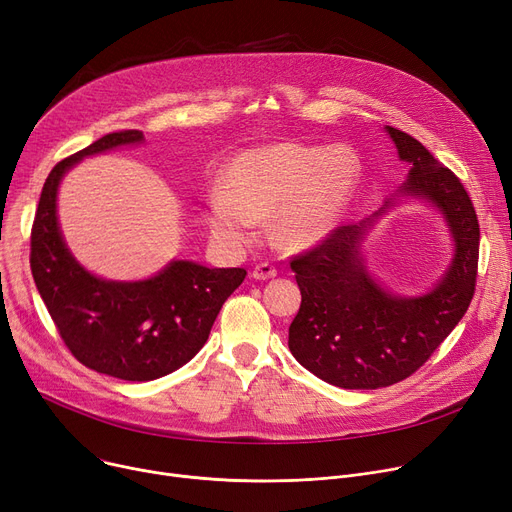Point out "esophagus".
I'll return each instance as SVG.
<instances>
[{"mask_svg":"<svg viewBox=\"0 0 512 512\" xmlns=\"http://www.w3.org/2000/svg\"><path fill=\"white\" fill-rule=\"evenodd\" d=\"M255 280H270L276 276V267L270 263H257L255 270L251 274Z\"/></svg>","mask_w":512,"mask_h":512,"instance_id":"esophagus-1","label":"esophagus"}]
</instances>
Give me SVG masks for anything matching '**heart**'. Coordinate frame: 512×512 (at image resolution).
Returning <instances> with one entry per match:
<instances>
[{"label": "heart", "mask_w": 512, "mask_h": 512, "mask_svg": "<svg viewBox=\"0 0 512 512\" xmlns=\"http://www.w3.org/2000/svg\"><path fill=\"white\" fill-rule=\"evenodd\" d=\"M361 180V161L348 147L276 143L238 153L226 166L220 191L207 199L205 222L228 249L255 238L259 222L286 249H307L342 220Z\"/></svg>", "instance_id": "obj_1"}]
</instances>
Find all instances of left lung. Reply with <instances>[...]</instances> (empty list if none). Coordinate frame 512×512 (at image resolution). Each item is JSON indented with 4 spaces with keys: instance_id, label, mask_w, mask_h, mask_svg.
I'll return each instance as SVG.
<instances>
[{
    "instance_id": "obj_1",
    "label": "left lung",
    "mask_w": 512,
    "mask_h": 512,
    "mask_svg": "<svg viewBox=\"0 0 512 512\" xmlns=\"http://www.w3.org/2000/svg\"><path fill=\"white\" fill-rule=\"evenodd\" d=\"M409 176L394 197L421 199L442 213L454 255L438 284L421 297L388 292L361 253L390 197L359 224L336 228L321 245L294 257L301 309L288 328V348L319 380L346 390L386 388L415 373L459 324L475 292L479 224L461 180L411 134L386 126Z\"/></svg>"
}]
</instances>
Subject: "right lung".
<instances>
[{"label": "right lung", "mask_w": 512, "mask_h": 512, "mask_svg": "<svg viewBox=\"0 0 512 512\" xmlns=\"http://www.w3.org/2000/svg\"><path fill=\"white\" fill-rule=\"evenodd\" d=\"M141 130L110 132L53 168L31 232V272L70 353L89 369L126 382H149L191 361L209 338L242 267H205L174 259L153 278L105 280L80 265L58 224V188L80 159L141 145Z\"/></svg>", "instance_id": "right-lung-1"}]
</instances>
